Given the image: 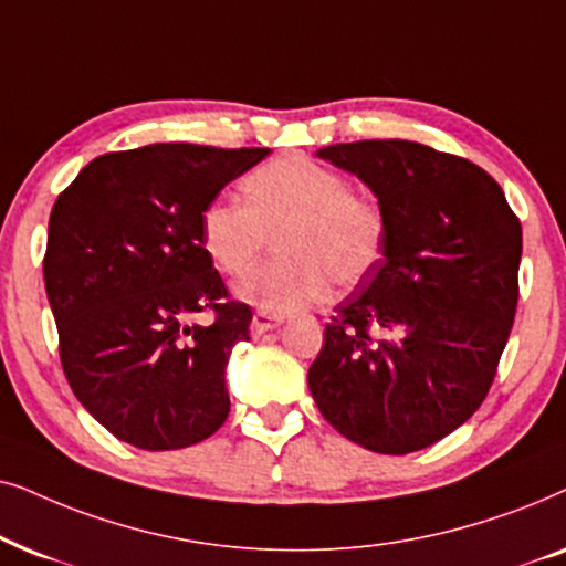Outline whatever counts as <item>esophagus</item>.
Instances as JSON below:
<instances>
[{
  "label": "esophagus",
  "mask_w": 566,
  "mask_h": 566,
  "mask_svg": "<svg viewBox=\"0 0 566 566\" xmlns=\"http://www.w3.org/2000/svg\"><path fill=\"white\" fill-rule=\"evenodd\" d=\"M284 321V315H276V313H269V311H255L253 313V321H251V336H263L266 331L276 328L279 323Z\"/></svg>",
  "instance_id": "34e87169"
}]
</instances>
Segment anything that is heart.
<instances>
[{
    "instance_id": "1",
    "label": "heart",
    "mask_w": 566,
    "mask_h": 566,
    "mask_svg": "<svg viewBox=\"0 0 566 566\" xmlns=\"http://www.w3.org/2000/svg\"><path fill=\"white\" fill-rule=\"evenodd\" d=\"M245 201L214 199L201 212V243L214 266L243 276L276 238L279 259L251 271L238 292L271 313L321 303L331 282L349 290L380 266L388 214L375 196L311 157H276L243 184Z\"/></svg>"
}]
</instances>
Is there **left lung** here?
I'll list each match as a JSON object with an SVG mask.
<instances>
[{
    "label": "left lung",
    "mask_w": 566,
    "mask_h": 566,
    "mask_svg": "<svg viewBox=\"0 0 566 566\" xmlns=\"http://www.w3.org/2000/svg\"><path fill=\"white\" fill-rule=\"evenodd\" d=\"M318 157L373 188L388 245L336 305L307 386L346 440L386 455L424 450L492 388L517 311L520 220L484 168L419 142H349Z\"/></svg>",
    "instance_id": "left-lung-1"
}]
</instances>
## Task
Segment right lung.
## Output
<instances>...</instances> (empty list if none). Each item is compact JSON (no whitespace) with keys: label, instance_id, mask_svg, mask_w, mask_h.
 Returning <instances> with one entry per match:
<instances>
[{"label":"right lung","instance_id":"add662e5","mask_svg":"<svg viewBox=\"0 0 566 566\" xmlns=\"http://www.w3.org/2000/svg\"><path fill=\"white\" fill-rule=\"evenodd\" d=\"M266 155L186 142L105 153L51 209L43 279L64 375L134 448L196 446L228 419L224 365L253 313L230 297L199 220ZM196 312L213 323L191 324Z\"/></svg>","mask_w":566,"mask_h":566}]
</instances>
